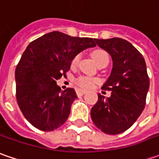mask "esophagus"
Listing matches in <instances>:
<instances>
[{"label":"esophagus","mask_w":159,"mask_h":159,"mask_svg":"<svg viewBox=\"0 0 159 159\" xmlns=\"http://www.w3.org/2000/svg\"><path fill=\"white\" fill-rule=\"evenodd\" d=\"M86 93H87V91H86V90H83V89H76V94L78 96L83 95L84 94H86Z\"/></svg>","instance_id":"obj_1"}]
</instances>
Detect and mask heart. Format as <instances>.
Wrapping results in <instances>:
<instances>
[{"mask_svg":"<svg viewBox=\"0 0 159 159\" xmlns=\"http://www.w3.org/2000/svg\"><path fill=\"white\" fill-rule=\"evenodd\" d=\"M92 57L94 59L96 64L102 63V62H108L109 63V55L106 51L102 50V49H96L95 51H93L91 54ZM80 59V55H76L72 61H71V65L72 66H76L79 64ZM76 83L78 86H80V88L83 89H90L92 87H94L95 84L97 83V80L95 78L89 76H80L76 80Z\"/></svg>","mask_w":159,"mask_h":159,"instance_id":"1","label":"heart"}]
</instances>
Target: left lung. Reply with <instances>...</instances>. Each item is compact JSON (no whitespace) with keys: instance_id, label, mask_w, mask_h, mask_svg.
<instances>
[{"instance_id":"1","label":"left lung","mask_w":159,"mask_h":159,"mask_svg":"<svg viewBox=\"0 0 159 159\" xmlns=\"http://www.w3.org/2000/svg\"><path fill=\"white\" fill-rule=\"evenodd\" d=\"M95 42L112 58L111 75L102 87L111 91V95L105 98L98 94V101L91 109V118L101 131L118 134L131 127L145 107L150 88L146 63L127 40L95 39Z\"/></svg>"}]
</instances>
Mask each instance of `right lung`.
<instances>
[{
  "label": "right lung",
  "mask_w": 159,
  "mask_h": 159,
  "mask_svg": "<svg viewBox=\"0 0 159 159\" xmlns=\"http://www.w3.org/2000/svg\"><path fill=\"white\" fill-rule=\"evenodd\" d=\"M95 40L56 31L28 45L16 68V97L34 127L53 131L65 123L77 95L73 89L61 90L57 80L70 70L76 55L95 46Z\"/></svg>",
  "instance_id": "obj_1"
}]
</instances>
